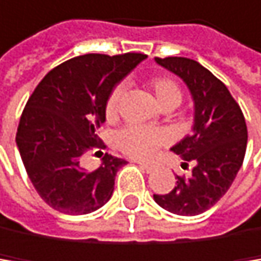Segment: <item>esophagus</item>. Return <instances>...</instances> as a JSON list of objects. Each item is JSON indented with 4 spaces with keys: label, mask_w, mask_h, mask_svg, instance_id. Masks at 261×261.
I'll return each mask as SVG.
<instances>
[{
    "label": "esophagus",
    "mask_w": 261,
    "mask_h": 261,
    "mask_svg": "<svg viewBox=\"0 0 261 261\" xmlns=\"http://www.w3.org/2000/svg\"><path fill=\"white\" fill-rule=\"evenodd\" d=\"M136 164L144 170V172H147V174H150V172H153V169H155V166H152V164H148V163H142V161H136Z\"/></svg>",
    "instance_id": "34e87169"
}]
</instances>
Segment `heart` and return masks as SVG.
I'll use <instances>...</instances> for the list:
<instances>
[{
    "label": "heart",
    "instance_id": "heart-1",
    "mask_svg": "<svg viewBox=\"0 0 261 261\" xmlns=\"http://www.w3.org/2000/svg\"><path fill=\"white\" fill-rule=\"evenodd\" d=\"M150 87L155 94L158 105L163 106H178L181 101V89L178 84L170 78H155L150 83ZM123 95V87L117 86L106 101V117L113 119L117 116L120 101ZM166 141V136L161 129L139 126V125H128L116 133L114 142L116 147L128 156L136 160H148L155 155L160 145Z\"/></svg>",
    "mask_w": 261,
    "mask_h": 261
}]
</instances>
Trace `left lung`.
Returning <instances> with one entry per match:
<instances>
[{
  "label": "left lung",
  "mask_w": 261,
  "mask_h": 261,
  "mask_svg": "<svg viewBox=\"0 0 261 261\" xmlns=\"http://www.w3.org/2000/svg\"><path fill=\"white\" fill-rule=\"evenodd\" d=\"M155 62L177 75L191 94L193 133L170 150L185 161L181 166L191 161L194 167L191 178L177 177L172 191L153 194V199L169 213L196 216L221 200L241 169L247 145L246 120L225 84L199 62L188 58H155Z\"/></svg>",
  "instance_id": "8db88e82"
}]
</instances>
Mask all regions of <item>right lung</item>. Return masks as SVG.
Wrapping results in <instances>:
<instances>
[{
  "label": "right lung",
  "mask_w": 261,
  "mask_h": 261,
  "mask_svg": "<svg viewBox=\"0 0 261 261\" xmlns=\"http://www.w3.org/2000/svg\"><path fill=\"white\" fill-rule=\"evenodd\" d=\"M147 56L84 55L48 72L29 97L17 129V148L39 196L59 213L87 215L113 196L125 160L105 155L86 170L81 158L98 147L106 101L114 87Z\"/></svg>",
  "instance_id": "right-lung-1"
}]
</instances>
